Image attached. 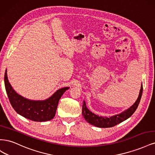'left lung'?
<instances>
[{"mask_svg":"<svg viewBox=\"0 0 155 155\" xmlns=\"http://www.w3.org/2000/svg\"><path fill=\"white\" fill-rule=\"evenodd\" d=\"M143 92V85L142 84L141 88H140L138 97L137 98V101H135L134 104L131 106L128 109L125 110L119 114H116L112 116L109 118L107 117H102L99 116L95 114L92 113L91 111L89 110L86 106L85 101H84L82 107V115L84 118L87 121L88 123L91 124V125H94L97 127L101 128H108L112 127L116 125L119 124L120 123L128 119L129 117L133 115V114L137 110V107L139 105V103L141 100L142 95Z\"/></svg>","mask_w":155,"mask_h":155,"instance_id":"8db88e82","label":"left lung"}]
</instances>
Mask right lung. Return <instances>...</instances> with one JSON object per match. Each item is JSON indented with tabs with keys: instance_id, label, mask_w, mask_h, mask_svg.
Masks as SVG:
<instances>
[{
	"instance_id": "add662e5",
	"label": "right lung",
	"mask_w": 155,
	"mask_h": 155,
	"mask_svg": "<svg viewBox=\"0 0 155 155\" xmlns=\"http://www.w3.org/2000/svg\"><path fill=\"white\" fill-rule=\"evenodd\" d=\"M6 70L4 75V84L9 100L14 110L18 114L35 121L41 122L54 118L60 98L69 87L59 89L46 100L34 101L28 100L18 94L13 90L8 81Z\"/></svg>"
}]
</instances>
